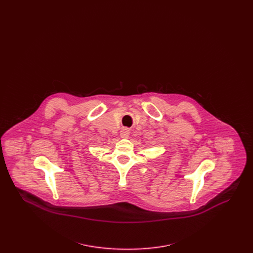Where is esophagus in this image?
I'll use <instances>...</instances> for the list:
<instances>
[{"mask_svg": "<svg viewBox=\"0 0 253 253\" xmlns=\"http://www.w3.org/2000/svg\"><path fill=\"white\" fill-rule=\"evenodd\" d=\"M128 134H129V130H128V128H123V129L121 130V135H122L123 137H127V136H128Z\"/></svg>", "mask_w": 253, "mask_h": 253, "instance_id": "1", "label": "esophagus"}]
</instances>
